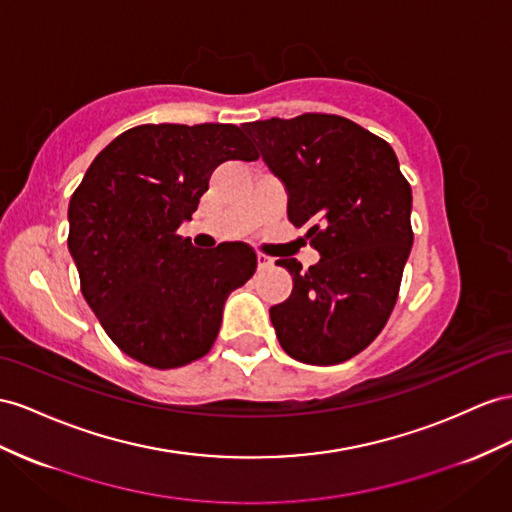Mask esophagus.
Here are the masks:
<instances>
[{
    "label": "esophagus",
    "mask_w": 512,
    "mask_h": 512,
    "mask_svg": "<svg viewBox=\"0 0 512 512\" xmlns=\"http://www.w3.org/2000/svg\"><path fill=\"white\" fill-rule=\"evenodd\" d=\"M257 266H259V270H266V268H270V266H272V259L259 253V255H257Z\"/></svg>",
    "instance_id": "esophagus-1"
}]
</instances>
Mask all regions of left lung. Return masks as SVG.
I'll use <instances>...</instances> for the list:
<instances>
[{
    "instance_id": "1",
    "label": "left lung",
    "mask_w": 512,
    "mask_h": 512,
    "mask_svg": "<svg viewBox=\"0 0 512 512\" xmlns=\"http://www.w3.org/2000/svg\"><path fill=\"white\" fill-rule=\"evenodd\" d=\"M287 190V218L309 227L320 253L270 307L281 348L296 361L335 365L368 348L398 300L413 246L411 186L389 142L337 114H300L242 125Z\"/></svg>"
}]
</instances>
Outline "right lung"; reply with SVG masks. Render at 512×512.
I'll return each instance as SVG.
<instances>
[{"instance_id":"right-lung-1","label":"right lung","mask_w":512,"mask_h":512,"mask_svg":"<svg viewBox=\"0 0 512 512\" xmlns=\"http://www.w3.org/2000/svg\"><path fill=\"white\" fill-rule=\"evenodd\" d=\"M257 157L238 125L162 123L123 131L88 166L69 203V251L86 303L131 359L173 370L214 346L257 255L244 242L199 251L177 229L216 166Z\"/></svg>"}]
</instances>
